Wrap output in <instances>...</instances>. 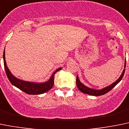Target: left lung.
Wrapping results in <instances>:
<instances>
[{"mask_svg":"<svg viewBox=\"0 0 129 129\" xmlns=\"http://www.w3.org/2000/svg\"><path fill=\"white\" fill-rule=\"evenodd\" d=\"M124 67H125V68L126 60H125V61ZM125 68H124V69H123V71L122 73H121V76H120V78H119L117 80L115 81V82H114L113 83H112L111 85H109V86H107V87L104 88H103L102 90H95V89L90 88L87 87V86H86L85 85H84L83 84L81 83L80 82V81H79V78H78V76H77V77H76V85H77V86H78V89H79V90H80L81 92H83V93H84L90 95H94V96L103 95L106 94V93L109 92V91L111 90V89L115 87V86H116V85H117V84L120 81H121V79H122V78L123 77V75H124L125 71Z\"/></svg>","mask_w":129,"mask_h":129,"instance_id":"obj_1","label":"left lung"}]
</instances>
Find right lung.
<instances>
[{
	"instance_id": "add662e5",
	"label": "right lung",
	"mask_w": 129,
	"mask_h": 129,
	"mask_svg": "<svg viewBox=\"0 0 129 129\" xmlns=\"http://www.w3.org/2000/svg\"><path fill=\"white\" fill-rule=\"evenodd\" d=\"M4 58V69L6 73V75L9 79V81L11 83L12 85L17 87L18 88L22 90L25 93H28L30 95H39L44 93L48 92L50 89L52 88L54 85V79H55V74L62 69V68L57 69L55 71L53 72V74L51 75V78L48 81L44 83H32L29 81H25L19 79L14 77L10 71L9 70L8 66L6 65V60H5V50L4 51L3 54Z\"/></svg>"
}]
</instances>
